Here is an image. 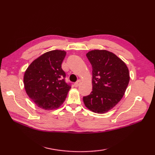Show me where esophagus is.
I'll list each match as a JSON object with an SVG mask.
<instances>
[{
  "label": "esophagus",
  "mask_w": 155,
  "mask_h": 155,
  "mask_svg": "<svg viewBox=\"0 0 155 155\" xmlns=\"http://www.w3.org/2000/svg\"><path fill=\"white\" fill-rule=\"evenodd\" d=\"M81 84V81L80 80H78V81L77 82V83H74V86L75 87H79Z\"/></svg>",
  "instance_id": "34e87169"
}]
</instances>
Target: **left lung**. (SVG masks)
Segmentation results:
<instances>
[{
	"instance_id": "obj_1",
	"label": "left lung",
	"mask_w": 155,
	"mask_h": 155,
	"mask_svg": "<svg viewBox=\"0 0 155 155\" xmlns=\"http://www.w3.org/2000/svg\"><path fill=\"white\" fill-rule=\"evenodd\" d=\"M87 57L93 67V91L83 97L87 108L103 114L111 110L123 97L130 80L128 68L116 54L107 50H92Z\"/></svg>"
}]
</instances>
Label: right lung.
Wrapping results in <instances>:
<instances>
[{
    "instance_id": "add662e5",
    "label": "right lung",
    "mask_w": 155,
    "mask_h": 155,
    "mask_svg": "<svg viewBox=\"0 0 155 155\" xmlns=\"http://www.w3.org/2000/svg\"><path fill=\"white\" fill-rule=\"evenodd\" d=\"M67 52L54 50L32 61L24 74L26 93L35 104L45 110L60 107L67 98L70 85L65 83L61 68Z\"/></svg>"
}]
</instances>
